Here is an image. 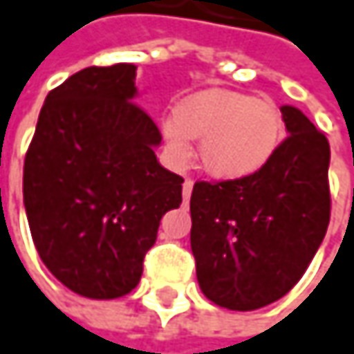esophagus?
Returning a JSON list of instances; mask_svg holds the SVG:
<instances>
[{
  "label": "esophagus",
  "instance_id": "esophagus-1",
  "mask_svg": "<svg viewBox=\"0 0 354 354\" xmlns=\"http://www.w3.org/2000/svg\"><path fill=\"white\" fill-rule=\"evenodd\" d=\"M192 186H194V182H192L190 178H186V180H184V186H182L184 201H188V198H190V194H192Z\"/></svg>",
  "mask_w": 354,
  "mask_h": 354
}]
</instances>
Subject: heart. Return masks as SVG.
<instances>
[{
    "instance_id": "heart-1",
    "label": "heart",
    "mask_w": 354,
    "mask_h": 354,
    "mask_svg": "<svg viewBox=\"0 0 354 354\" xmlns=\"http://www.w3.org/2000/svg\"><path fill=\"white\" fill-rule=\"evenodd\" d=\"M283 129V115L273 101L225 88L184 99L174 117L162 121L170 160L188 164L194 156L190 140H198L205 170L221 180L259 172L281 144Z\"/></svg>"
}]
</instances>
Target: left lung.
<instances>
[{"mask_svg": "<svg viewBox=\"0 0 354 354\" xmlns=\"http://www.w3.org/2000/svg\"><path fill=\"white\" fill-rule=\"evenodd\" d=\"M281 115L290 136L259 172L192 188L198 286L229 310H257L286 296L328 229V140L300 109L283 105Z\"/></svg>", "mask_w": 354, "mask_h": 354, "instance_id": "1", "label": "left lung"}]
</instances>
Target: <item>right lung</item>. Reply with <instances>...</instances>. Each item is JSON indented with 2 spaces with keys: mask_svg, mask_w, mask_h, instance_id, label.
<instances>
[{
  "mask_svg": "<svg viewBox=\"0 0 354 354\" xmlns=\"http://www.w3.org/2000/svg\"><path fill=\"white\" fill-rule=\"evenodd\" d=\"M136 68L88 66L52 88L24 162V207L36 251L75 294H129L182 203L184 178L160 166L162 133L133 103Z\"/></svg>",
  "mask_w": 354,
  "mask_h": 354,
  "instance_id": "obj_1",
  "label": "right lung"
}]
</instances>
